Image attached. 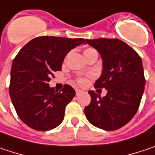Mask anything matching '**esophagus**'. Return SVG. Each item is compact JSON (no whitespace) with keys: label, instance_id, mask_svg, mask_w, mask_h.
Returning <instances> with one entry per match:
<instances>
[{"label":"esophagus","instance_id":"esophagus-1","mask_svg":"<svg viewBox=\"0 0 155 155\" xmlns=\"http://www.w3.org/2000/svg\"><path fill=\"white\" fill-rule=\"evenodd\" d=\"M82 91L81 90H80V89H75V93H76V95H79V94H81V93H82Z\"/></svg>","mask_w":155,"mask_h":155}]
</instances>
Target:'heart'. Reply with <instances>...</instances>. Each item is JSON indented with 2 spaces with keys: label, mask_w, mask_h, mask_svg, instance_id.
Instances as JSON below:
<instances>
[{
  "label": "heart",
  "mask_w": 155,
  "mask_h": 155,
  "mask_svg": "<svg viewBox=\"0 0 155 155\" xmlns=\"http://www.w3.org/2000/svg\"><path fill=\"white\" fill-rule=\"evenodd\" d=\"M94 53H97V51H96L94 49H92V48H88V49H85V50H84V52H83L84 57H85L86 58H88L91 55L94 54ZM77 82H78V84H80V85L83 86V85H85V84L88 82V78L87 77L78 78Z\"/></svg>",
  "instance_id": "heart-1"
}]
</instances>
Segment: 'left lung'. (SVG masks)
Returning a JSON list of instances; mask_svg holds the SVG:
<instances>
[{
    "label": "left lung",
    "mask_w": 155,
    "mask_h": 155,
    "mask_svg": "<svg viewBox=\"0 0 155 155\" xmlns=\"http://www.w3.org/2000/svg\"><path fill=\"white\" fill-rule=\"evenodd\" d=\"M86 42L103 60V71L94 87L105 88L101 97L90 91L91 101L84 108L88 120L97 128L115 130L126 125L138 110L146 79L142 59L128 44L118 39H94Z\"/></svg>",
    "instance_id": "1"
}]
</instances>
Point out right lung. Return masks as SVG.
<instances>
[{"mask_svg": "<svg viewBox=\"0 0 155 155\" xmlns=\"http://www.w3.org/2000/svg\"><path fill=\"white\" fill-rule=\"evenodd\" d=\"M81 43H85L82 38L40 36L26 43L14 58L9 95L18 117L28 127L46 131L63 121L65 106L75 91L65 84L58 92L49 81L54 72L61 70L66 54Z\"/></svg>", "mask_w": 155, "mask_h": 155, "instance_id": "add662e5", "label": "right lung"}]
</instances>
